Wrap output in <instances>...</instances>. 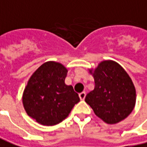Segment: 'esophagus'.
<instances>
[{
	"mask_svg": "<svg viewBox=\"0 0 147 147\" xmlns=\"http://www.w3.org/2000/svg\"><path fill=\"white\" fill-rule=\"evenodd\" d=\"M85 95H86V94H85V92H84V91L79 94V97H80V100H84V99L85 98Z\"/></svg>",
	"mask_w": 147,
	"mask_h": 147,
	"instance_id": "34e87169",
	"label": "esophagus"
}]
</instances>
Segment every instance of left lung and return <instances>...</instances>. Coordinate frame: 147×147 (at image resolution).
<instances>
[{
	"mask_svg": "<svg viewBox=\"0 0 147 147\" xmlns=\"http://www.w3.org/2000/svg\"><path fill=\"white\" fill-rule=\"evenodd\" d=\"M95 86L85 97V102L95 115L110 124L128 117L136 104V89L132 80L119 63L112 60L101 62L89 69Z\"/></svg>",
	"mask_w": 147,
	"mask_h": 147,
	"instance_id": "8db88e82",
	"label": "left lung"
}]
</instances>
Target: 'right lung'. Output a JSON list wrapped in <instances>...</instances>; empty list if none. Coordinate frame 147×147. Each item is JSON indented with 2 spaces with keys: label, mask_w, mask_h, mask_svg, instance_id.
<instances>
[{
  "label": "right lung",
  "mask_w": 147,
  "mask_h": 147,
  "mask_svg": "<svg viewBox=\"0 0 147 147\" xmlns=\"http://www.w3.org/2000/svg\"><path fill=\"white\" fill-rule=\"evenodd\" d=\"M67 74L63 64L49 61L29 79L23 91V107L39 124L52 126L62 122L80 102L73 87L65 84Z\"/></svg>",
  "instance_id": "1"
}]
</instances>
